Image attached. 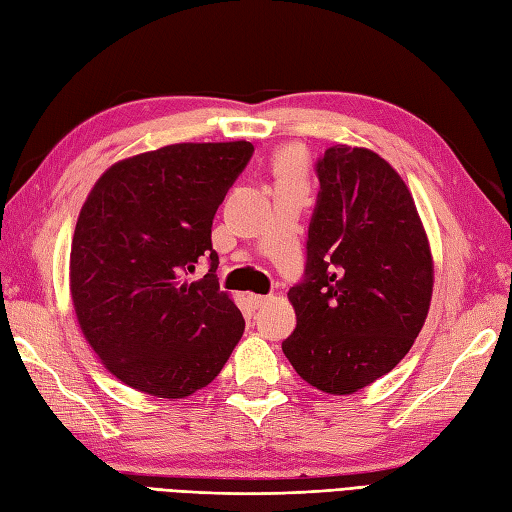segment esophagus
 Instances as JSON below:
<instances>
[{
  "mask_svg": "<svg viewBox=\"0 0 512 512\" xmlns=\"http://www.w3.org/2000/svg\"><path fill=\"white\" fill-rule=\"evenodd\" d=\"M248 301H251L253 307H261L264 303L270 301V296H261V294H248Z\"/></svg>",
  "mask_w": 512,
  "mask_h": 512,
  "instance_id": "obj_1",
  "label": "esophagus"
}]
</instances>
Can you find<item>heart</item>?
<instances>
[{
	"instance_id": "heart-1",
	"label": "heart",
	"mask_w": 512,
	"mask_h": 512,
	"mask_svg": "<svg viewBox=\"0 0 512 512\" xmlns=\"http://www.w3.org/2000/svg\"><path fill=\"white\" fill-rule=\"evenodd\" d=\"M299 165H301V152L299 150H285L281 154L279 168H281L283 174H292L294 170H299Z\"/></svg>"
}]
</instances>
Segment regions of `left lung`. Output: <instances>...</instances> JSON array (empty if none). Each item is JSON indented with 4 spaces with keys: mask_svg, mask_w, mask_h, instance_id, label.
I'll return each instance as SVG.
<instances>
[{
    "mask_svg": "<svg viewBox=\"0 0 512 512\" xmlns=\"http://www.w3.org/2000/svg\"><path fill=\"white\" fill-rule=\"evenodd\" d=\"M316 174L305 277L288 292L296 329L281 349L307 384L353 395L410 351L434 264L408 185L377 152L338 144Z\"/></svg>",
    "mask_w": 512,
    "mask_h": 512,
    "instance_id": "obj_1",
    "label": "left lung"
}]
</instances>
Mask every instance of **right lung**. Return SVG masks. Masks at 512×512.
Wrapping results in <instances>:
<instances>
[{
    "label": "right lung",
    "instance_id": "add662e5",
    "mask_svg": "<svg viewBox=\"0 0 512 512\" xmlns=\"http://www.w3.org/2000/svg\"><path fill=\"white\" fill-rule=\"evenodd\" d=\"M253 150L165 146L117 161L91 187L71 240V303L91 349L130 388L185 399L240 342L244 318L220 292L211 224ZM200 256L210 272L189 284Z\"/></svg>",
    "mask_w": 512,
    "mask_h": 512
}]
</instances>
